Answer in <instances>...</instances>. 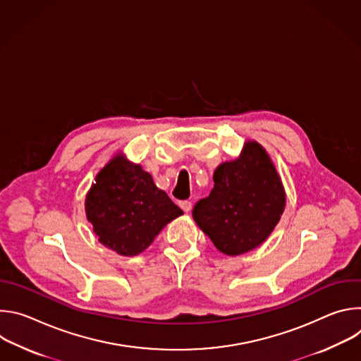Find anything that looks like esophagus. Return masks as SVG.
Returning a JSON list of instances; mask_svg holds the SVG:
<instances>
[{"mask_svg": "<svg viewBox=\"0 0 361 361\" xmlns=\"http://www.w3.org/2000/svg\"><path fill=\"white\" fill-rule=\"evenodd\" d=\"M180 207L183 209V212H184V213H188V212L191 210L192 205H191V202H190V201H181V202H180Z\"/></svg>", "mask_w": 361, "mask_h": 361, "instance_id": "obj_1", "label": "esophagus"}]
</instances>
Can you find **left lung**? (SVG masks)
Listing matches in <instances>:
<instances>
[{"label":"left lung","instance_id":"1","mask_svg":"<svg viewBox=\"0 0 361 361\" xmlns=\"http://www.w3.org/2000/svg\"><path fill=\"white\" fill-rule=\"evenodd\" d=\"M209 197L192 209V219L219 251L241 255L262 245L286 209V190L266 148L247 140L240 156L214 171Z\"/></svg>","mask_w":361,"mask_h":361}]
</instances>
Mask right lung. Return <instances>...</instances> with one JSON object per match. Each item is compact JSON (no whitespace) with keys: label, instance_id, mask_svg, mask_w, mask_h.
I'll return each mask as SVG.
<instances>
[{"label":"right lung","instance_id":"right-lung-1","mask_svg":"<svg viewBox=\"0 0 361 361\" xmlns=\"http://www.w3.org/2000/svg\"><path fill=\"white\" fill-rule=\"evenodd\" d=\"M85 216L98 241L120 255L144 251L156 235L183 214L149 173L123 151L102 167L85 195Z\"/></svg>","mask_w":361,"mask_h":361}]
</instances>
